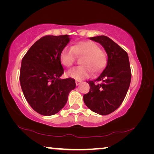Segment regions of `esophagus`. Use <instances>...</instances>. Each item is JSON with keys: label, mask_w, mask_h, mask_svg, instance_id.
<instances>
[{"label": "esophagus", "mask_w": 154, "mask_h": 154, "mask_svg": "<svg viewBox=\"0 0 154 154\" xmlns=\"http://www.w3.org/2000/svg\"><path fill=\"white\" fill-rule=\"evenodd\" d=\"M75 83H76V85H79L81 83V81L76 80V81H75Z\"/></svg>", "instance_id": "34e87169"}]
</instances>
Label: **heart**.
Here are the masks:
<instances>
[{
    "label": "heart",
    "mask_w": 154,
    "mask_h": 154,
    "mask_svg": "<svg viewBox=\"0 0 154 154\" xmlns=\"http://www.w3.org/2000/svg\"><path fill=\"white\" fill-rule=\"evenodd\" d=\"M81 66L72 68L67 72L68 76L77 80L90 77L92 72L97 75L107 65V56L100 46L91 41H79L72 48L66 46L62 49L60 60L62 65L70 67L76 61L77 56L82 57Z\"/></svg>",
    "instance_id": "b5f03b06"
}]
</instances>
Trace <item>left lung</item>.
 <instances>
[{"label":"left lung","mask_w":154,"mask_h":154,"mask_svg":"<svg viewBox=\"0 0 154 154\" xmlns=\"http://www.w3.org/2000/svg\"><path fill=\"white\" fill-rule=\"evenodd\" d=\"M105 48L107 65L97 79L88 82L90 90L83 101L92 111L103 116L116 111L125 98L131 81V70L127 52L106 36L91 37ZM101 81V84H97Z\"/></svg>","instance_id":"8db88e82"}]
</instances>
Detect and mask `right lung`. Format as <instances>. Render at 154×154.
<instances>
[{"label": "right lung", "mask_w": 154, "mask_h": 154, "mask_svg": "<svg viewBox=\"0 0 154 154\" xmlns=\"http://www.w3.org/2000/svg\"><path fill=\"white\" fill-rule=\"evenodd\" d=\"M69 41L68 35L44 36L22 58L20 81L23 94L31 107L43 116L60 111L76 86L72 78L60 79L64 73L60 54Z\"/></svg>", "instance_id": "obj_1"}]
</instances>
